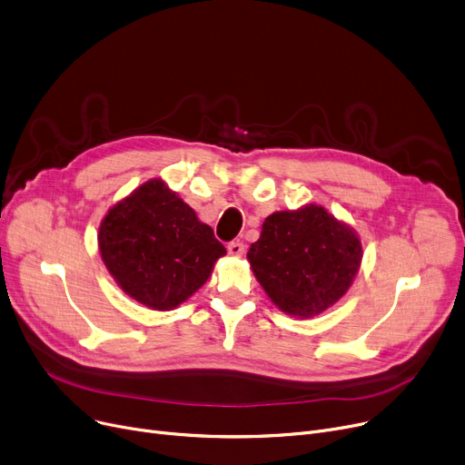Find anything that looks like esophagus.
Returning a JSON list of instances; mask_svg holds the SVG:
<instances>
[{"label": "esophagus", "instance_id": "esophagus-1", "mask_svg": "<svg viewBox=\"0 0 465 465\" xmlns=\"http://www.w3.org/2000/svg\"><path fill=\"white\" fill-rule=\"evenodd\" d=\"M228 252L232 256L239 258V256H242V252H245V245H242V242H239V241H232L228 245Z\"/></svg>", "mask_w": 465, "mask_h": 465}]
</instances>
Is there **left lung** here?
<instances>
[{"label": "left lung", "instance_id": "left-lung-1", "mask_svg": "<svg viewBox=\"0 0 465 465\" xmlns=\"http://www.w3.org/2000/svg\"><path fill=\"white\" fill-rule=\"evenodd\" d=\"M247 260L282 312L311 319L347 294L361 263V242L349 224L309 203L267 216Z\"/></svg>", "mask_w": 465, "mask_h": 465}]
</instances>
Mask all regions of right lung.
Masks as SVG:
<instances>
[{
	"label": "right lung",
	"mask_w": 465,
	"mask_h": 465,
	"mask_svg": "<svg viewBox=\"0 0 465 465\" xmlns=\"http://www.w3.org/2000/svg\"><path fill=\"white\" fill-rule=\"evenodd\" d=\"M97 245L116 284L154 311L186 302L226 254L213 230L162 179L143 183L107 211Z\"/></svg>",
	"instance_id": "add662e5"
}]
</instances>
